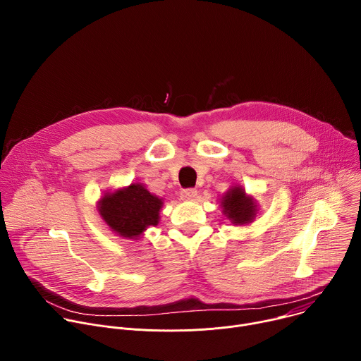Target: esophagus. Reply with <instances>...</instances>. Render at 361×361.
I'll use <instances>...</instances> for the list:
<instances>
[{"label":"esophagus","mask_w":361,"mask_h":361,"mask_svg":"<svg viewBox=\"0 0 361 361\" xmlns=\"http://www.w3.org/2000/svg\"><path fill=\"white\" fill-rule=\"evenodd\" d=\"M198 191L195 188H184L181 191V198L183 200H194L197 197Z\"/></svg>","instance_id":"1"}]
</instances>
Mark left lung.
Returning a JSON list of instances; mask_svg holds the SVG:
<instances>
[{
    "mask_svg": "<svg viewBox=\"0 0 361 361\" xmlns=\"http://www.w3.org/2000/svg\"><path fill=\"white\" fill-rule=\"evenodd\" d=\"M221 207L223 214L234 226L248 224L257 216V202L254 197L247 195L245 190L240 185L231 187L221 197Z\"/></svg>",
    "mask_w": 361,
    "mask_h": 361,
    "instance_id": "8db88e82",
    "label": "left lung"
}]
</instances>
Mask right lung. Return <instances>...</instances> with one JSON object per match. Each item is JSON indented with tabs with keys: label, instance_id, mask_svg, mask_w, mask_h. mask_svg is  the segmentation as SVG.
<instances>
[{
	"label": "right lung",
	"instance_id": "add662e5",
	"mask_svg": "<svg viewBox=\"0 0 361 361\" xmlns=\"http://www.w3.org/2000/svg\"><path fill=\"white\" fill-rule=\"evenodd\" d=\"M161 207L163 200L140 183L106 192L98 201V213L111 231L134 240L149 226L159 224Z\"/></svg>",
	"mask_w": 361,
	"mask_h": 361
}]
</instances>
